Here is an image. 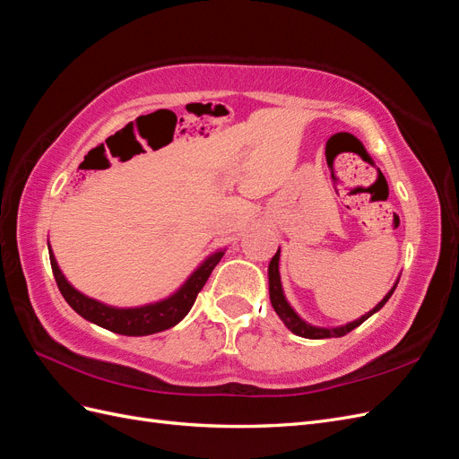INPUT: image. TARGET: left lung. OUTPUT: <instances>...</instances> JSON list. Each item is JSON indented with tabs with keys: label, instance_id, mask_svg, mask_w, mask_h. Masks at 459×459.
<instances>
[{
	"label": "left lung",
	"instance_id": "1",
	"mask_svg": "<svg viewBox=\"0 0 459 459\" xmlns=\"http://www.w3.org/2000/svg\"><path fill=\"white\" fill-rule=\"evenodd\" d=\"M280 248H277V253L273 255V258L270 260V266H268V283H270V300H272V307L275 310V314L281 317V322L285 324V327L289 331H293L295 335L299 337H304V339H329V337H342L346 335V333H351L352 329H356L358 325H362L366 319L369 316H373L375 312H379L385 302L391 299V295L394 293V289L398 285V280L396 283L393 285V289L388 290V293L383 297V300L377 304V307L371 308L368 314H364L362 317L354 319V322L351 324H344V325H339V327H317V325H312L308 322H304V319L293 310V307L287 302L285 295H283V287H281V275H280Z\"/></svg>",
	"mask_w": 459,
	"mask_h": 459
}]
</instances>
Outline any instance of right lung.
Instances as JSON below:
<instances>
[{
	"mask_svg": "<svg viewBox=\"0 0 459 459\" xmlns=\"http://www.w3.org/2000/svg\"><path fill=\"white\" fill-rule=\"evenodd\" d=\"M221 256H224V251H216L211 256H206L195 268V272L187 277L186 283L170 297L151 302V304H143V307H135V308H117V307H108V304H103L91 297H86L84 293H80L78 289H74L71 283H68L49 247V260H51L55 281H57V287L61 290V295L65 297V300L68 302V307L84 319H88V322L113 333H118V335H128V337L152 335V333L170 329L176 324L182 322V319L187 316V312L191 310L193 302H195L199 290L204 287L208 275L212 273Z\"/></svg>",
	"mask_w": 459,
	"mask_h": 459,
	"instance_id": "add662e5",
	"label": "right lung"
}]
</instances>
